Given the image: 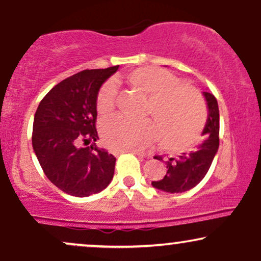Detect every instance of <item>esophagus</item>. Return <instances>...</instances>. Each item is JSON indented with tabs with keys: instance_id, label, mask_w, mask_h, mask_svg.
Masks as SVG:
<instances>
[{
	"instance_id": "obj_1",
	"label": "esophagus",
	"mask_w": 261,
	"mask_h": 261,
	"mask_svg": "<svg viewBox=\"0 0 261 261\" xmlns=\"http://www.w3.org/2000/svg\"><path fill=\"white\" fill-rule=\"evenodd\" d=\"M128 152H131V153H133V154H136V155H139V157H141V158L146 157V154L141 153V152H139V151H128Z\"/></svg>"
}]
</instances>
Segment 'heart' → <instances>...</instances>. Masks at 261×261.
Segmentation results:
<instances>
[{
	"label": "heart",
	"mask_w": 261,
	"mask_h": 261,
	"mask_svg": "<svg viewBox=\"0 0 261 261\" xmlns=\"http://www.w3.org/2000/svg\"><path fill=\"white\" fill-rule=\"evenodd\" d=\"M135 91L148 97L145 114L150 119L130 120L113 116L101 122L104 142L115 151H136L148 146L158 134L161 145L169 151H181L199 139L206 120L202 95L194 87L180 83L173 73L161 67H140L125 77ZM116 89L104 83L97 95V110L101 115L115 108Z\"/></svg>",
	"instance_id": "obj_1"
}]
</instances>
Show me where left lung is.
Returning <instances> with one entry per match:
<instances>
[{
    "label": "left lung",
    "mask_w": 261,
    "mask_h": 261,
    "mask_svg": "<svg viewBox=\"0 0 261 261\" xmlns=\"http://www.w3.org/2000/svg\"><path fill=\"white\" fill-rule=\"evenodd\" d=\"M208 107L207 124L202 131L203 142L196 151L182 153L179 158H169L166 162L167 173L161 180L152 181V185L167 193H184L196 187L208 172L220 145V114L217 99L214 94L203 92ZM155 160L163 157L155 155Z\"/></svg>",
    "instance_id": "obj_1"
}]
</instances>
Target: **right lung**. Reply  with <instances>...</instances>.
<instances>
[{"mask_svg": "<svg viewBox=\"0 0 261 261\" xmlns=\"http://www.w3.org/2000/svg\"><path fill=\"white\" fill-rule=\"evenodd\" d=\"M119 66L85 70L56 85L41 99L32 142L45 175L68 195L97 194L112 181L116 158L97 148V95Z\"/></svg>", "mask_w": 261, "mask_h": 261, "instance_id": "right-lung-1", "label": "right lung"}]
</instances>
